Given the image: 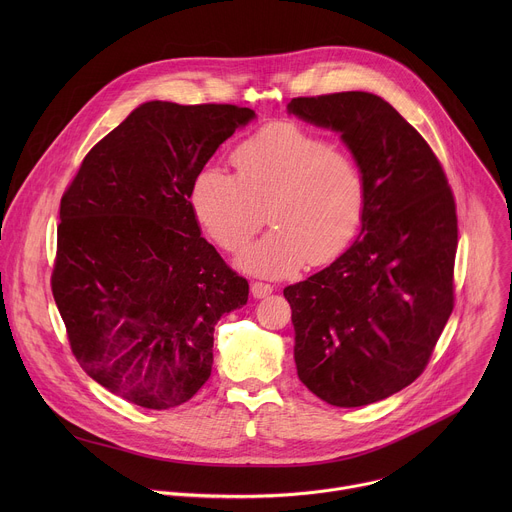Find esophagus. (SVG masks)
<instances>
[{
    "label": "esophagus",
    "mask_w": 512,
    "mask_h": 512,
    "mask_svg": "<svg viewBox=\"0 0 512 512\" xmlns=\"http://www.w3.org/2000/svg\"><path fill=\"white\" fill-rule=\"evenodd\" d=\"M273 291V285H269V283H261V281H253L251 283V294H253V298H257V300H261V298H267L269 294Z\"/></svg>",
    "instance_id": "esophagus-1"
}]
</instances>
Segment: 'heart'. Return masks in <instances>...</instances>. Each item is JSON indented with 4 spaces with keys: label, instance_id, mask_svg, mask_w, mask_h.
<instances>
[{
    "label": "heart",
    "instance_id": "1",
    "mask_svg": "<svg viewBox=\"0 0 512 512\" xmlns=\"http://www.w3.org/2000/svg\"><path fill=\"white\" fill-rule=\"evenodd\" d=\"M237 174L202 166L190 184V206L208 237L243 249L269 223L239 265L263 277H287L306 263L334 261L356 237L369 200L358 160L296 123H271L233 152Z\"/></svg>",
    "mask_w": 512,
    "mask_h": 512
}]
</instances>
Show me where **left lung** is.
I'll use <instances>...</instances> for the list:
<instances>
[{
    "label": "left lung",
    "instance_id": "8db88e82",
    "mask_svg": "<svg viewBox=\"0 0 512 512\" xmlns=\"http://www.w3.org/2000/svg\"><path fill=\"white\" fill-rule=\"evenodd\" d=\"M287 113L340 133L369 184L358 239L283 289L298 377L336 407L377 403L423 373L454 310V196L427 141L379 95L298 97Z\"/></svg>",
    "mask_w": 512,
    "mask_h": 512
}]
</instances>
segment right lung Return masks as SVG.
I'll use <instances>...</instances> for the list:
<instances>
[{"label":"right lung","mask_w":512,"mask_h":512,"mask_svg":"<svg viewBox=\"0 0 512 512\" xmlns=\"http://www.w3.org/2000/svg\"><path fill=\"white\" fill-rule=\"evenodd\" d=\"M253 119L237 105L143 103L60 200L54 302L85 373L129 403L192 399L212 371L216 322L249 300L247 279L200 237L190 184Z\"/></svg>","instance_id":"right-lung-1"}]
</instances>
